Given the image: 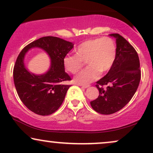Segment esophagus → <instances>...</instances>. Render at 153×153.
<instances>
[{
    "instance_id": "obj_1",
    "label": "esophagus",
    "mask_w": 153,
    "mask_h": 153,
    "mask_svg": "<svg viewBox=\"0 0 153 153\" xmlns=\"http://www.w3.org/2000/svg\"><path fill=\"white\" fill-rule=\"evenodd\" d=\"M80 86H82V88H88L90 87V85H82V84H80Z\"/></svg>"
}]
</instances>
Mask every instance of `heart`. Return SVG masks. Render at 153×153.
<instances>
[{
  "label": "heart",
  "mask_w": 153,
  "mask_h": 153,
  "mask_svg": "<svg viewBox=\"0 0 153 153\" xmlns=\"http://www.w3.org/2000/svg\"><path fill=\"white\" fill-rule=\"evenodd\" d=\"M75 54L67 55L64 66L72 74H76L86 62L88 68L77 75L75 81L78 84H88L96 80L99 74L110 70L114 61L116 47L108 37L94 38L82 42L75 48Z\"/></svg>",
  "instance_id": "heart-1"
}]
</instances>
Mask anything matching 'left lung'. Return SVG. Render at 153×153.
<instances>
[{
	"mask_svg": "<svg viewBox=\"0 0 153 153\" xmlns=\"http://www.w3.org/2000/svg\"><path fill=\"white\" fill-rule=\"evenodd\" d=\"M110 35L114 36L117 42L114 61L108 73L96 82L99 96L91 101L94 110L105 115L118 111L129 102L141 78L140 59L135 49L119 34Z\"/></svg>",
	"mask_w": 153,
	"mask_h": 153,
	"instance_id": "8db88e82",
	"label": "left lung"
}]
</instances>
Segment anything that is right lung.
Here are the masks:
<instances>
[{
    "label": "right lung",
    "mask_w": 153,
    "mask_h": 153,
    "mask_svg": "<svg viewBox=\"0 0 153 153\" xmlns=\"http://www.w3.org/2000/svg\"><path fill=\"white\" fill-rule=\"evenodd\" d=\"M33 47L43 48L50 55L51 69L44 75L36 76L27 71L24 66L25 52ZM73 48V43L56 36H44L24 47L19 54L13 68V81L21 101L36 114L50 115L62 105L71 80L65 71L64 58Z\"/></svg>",
    "instance_id": "right-lung-1"
}]
</instances>
